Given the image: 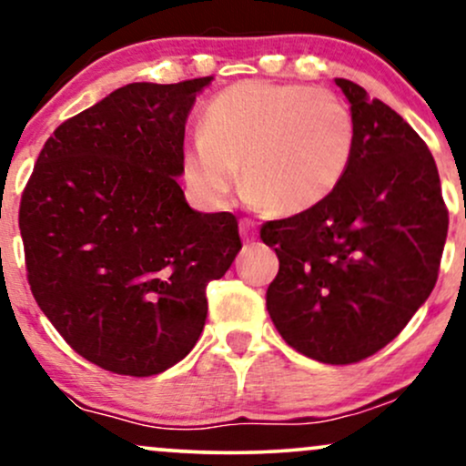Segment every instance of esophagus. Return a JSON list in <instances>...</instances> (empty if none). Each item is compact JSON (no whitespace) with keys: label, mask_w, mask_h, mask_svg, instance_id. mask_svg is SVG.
I'll return each mask as SVG.
<instances>
[{"label":"esophagus","mask_w":466,"mask_h":466,"mask_svg":"<svg viewBox=\"0 0 466 466\" xmlns=\"http://www.w3.org/2000/svg\"><path fill=\"white\" fill-rule=\"evenodd\" d=\"M240 234H243L248 240H254L256 223L251 221V218H240Z\"/></svg>","instance_id":"esophagus-1"}]
</instances>
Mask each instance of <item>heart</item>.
I'll return each mask as SVG.
<instances>
[{
  "label": "heart",
  "mask_w": 466,
  "mask_h": 466,
  "mask_svg": "<svg viewBox=\"0 0 466 466\" xmlns=\"http://www.w3.org/2000/svg\"><path fill=\"white\" fill-rule=\"evenodd\" d=\"M357 127L335 92L274 80H243L201 114V136L186 142L181 173L206 203L221 206L238 184L274 215L322 206L349 175Z\"/></svg>",
  "instance_id": "heart-1"
}]
</instances>
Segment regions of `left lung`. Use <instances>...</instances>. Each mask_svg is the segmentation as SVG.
<instances>
[{"label":"left lung","mask_w":466,"mask_h":466,"mask_svg":"<svg viewBox=\"0 0 466 466\" xmlns=\"http://www.w3.org/2000/svg\"><path fill=\"white\" fill-rule=\"evenodd\" d=\"M350 103L357 147L350 170L322 206L267 221L278 276L267 311L291 349L349 366L397 337L430 298L449 212L430 148L366 89L335 78Z\"/></svg>","instance_id":"left-lung-1"}]
</instances>
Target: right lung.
Masks as SVG:
<instances>
[{"instance_id": "right-lung-1", "label": "right lung", "mask_w": 466, "mask_h": 466, "mask_svg": "<svg viewBox=\"0 0 466 466\" xmlns=\"http://www.w3.org/2000/svg\"><path fill=\"white\" fill-rule=\"evenodd\" d=\"M210 80L131 83L67 117L21 195L32 296L103 370L151 377L184 360L208 282L243 248L232 212H195L177 184L186 117Z\"/></svg>"}]
</instances>
